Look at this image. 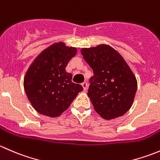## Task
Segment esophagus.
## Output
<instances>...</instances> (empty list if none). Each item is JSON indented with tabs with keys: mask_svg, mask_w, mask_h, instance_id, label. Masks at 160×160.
Masks as SVG:
<instances>
[{
	"mask_svg": "<svg viewBox=\"0 0 160 160\" xmlns=\"http://www.w3.org/2000/svg\"><path fill=\"white\" fill-rule=\"evenodd\" d=\"M82 87H83V90H86L87 89H88V83L87 82H83V83H82Z\"/></svg>",
	"mask_w": 160,
	"mask_h": 160,
	"instance_id": "esophagus-1",
	"label": "esophagus"
}]
</instances>
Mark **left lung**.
<instances>
[{"label":"left lung","instance_id":"left-lung-1","mask_svg":"<svg viewBox=\"0 0 160 160\" xmlns=\"http://www.w3.org/2000/svg\"><path fill=\"white\" fill-rule=\"evenodd\" d=\"M80 52L93 71L88 95L94 110L106 120L124 115L132 106L137 90L136 77L126 61L107 44Z\"/></svg>","mask_w":160,"mask_h":160}]
</instances>
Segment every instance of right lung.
<instances>
[{
  "label": "right lung",
  "mask_w": 160,
  "mask_h": 160,
  "mask_svg": "<svg viewBox=\"0 0 160 160\" xmlns=\"http://www.w3.org/2000/svg\"><path fill=\"white\" fill-rule=\"evenodd\" d=\"M77 52L62 42L52 44L42 51L28 67L24 77V88L32 107L50 118L61 115L69 108L81 85L72 82L66 71L69 61Z\"/></svg>",
  "instance_id": "add662e5"
}]
</instances>
